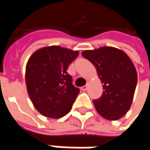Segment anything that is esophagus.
Instances as JSON below:
<instances>
[{
  "mask_svg": "<svg viewBox=\"0 0 150 150\" xmlns=\"http://www.w3.org/2000/svg\"><path fill=\"white\" fill-rule=\"evenodd\" d=\"M81 89L83 90V91H86V90L88 89V85H85V86H83V87H82V88H81Z\"/></svg>",
  "mask_w": 150,
  "mask_h": 150,
  "instance_id": "obj_1",
  "label": "esophagus"
}]
</instances>
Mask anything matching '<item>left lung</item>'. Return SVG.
<instances>
[{"instance_id":"8db88e82","label":"left lung","mask_w":150,"mask_h":150,"mask_svg":"<svg viewBox=\"0 0 150 150\" xmlns=\"http://www.w3.org/2000/svg\"><path fill=\"white\" fill-rule=\"evenodd\" d=\"M96 67L103 92L93 100L97 112L108 120H118L130 108L137 85L135 67L124 52L112 47L83 52Z\"/></svg>"}]
</instances>
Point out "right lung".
<instances>
[{
  "instance_id": "right-lung-1",
  "label": "right lung",
  "mask_w": 150,
  "mask_h": 150,
  "mask_svg": "<svg viewBox=\"0 0 150 150\" xmlns=\"http://www.w3.org/2000/svg\"><path fill=\"white\" fill-rule=\"evenodd\" d=\"M78 54V51L51 46L30 57L25 75L27 93L43 116L59 118L71 110L80 90L72 85V76L67 70Z\"/></svg>"
}]
</instances>
